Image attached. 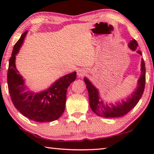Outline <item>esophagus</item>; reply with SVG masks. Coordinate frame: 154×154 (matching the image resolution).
I'll return each mask as SVG.
<instances>
[{
  "instance_id": "esophagus-1",
  "label": "esophagus",
  "mask_w": 154,
  "mask_h": 154,
  "mask_svg": "<svg viewBox=\"0 0 154 154\" xmlns=\"http://www.w3.org/2000/svg\"><path fill=\"white\" fill-rule=\"evenodd\" d=\"M86 72H87V71H85V69H79V70H78V71H77V76L79 77H83V76H84V75L86 74Z\"/></svg>"
}]
</instances>
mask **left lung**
Returning <instances> with one entry per match:
<instances>
[{
  "label": "left lung",
  "instance_id": "obj_1",
  "mask_svg": "<svg viewBox=\"0 0 154 154\" xmlns=\"http://www.w3.org/2000/svg\"><path fill=\"white\" fill-rule=\"evenodd\" d=\"M128 47L132 50L138 49V43L135 39H132L128 43ZM137 53L141 55L140 51H137ZM141 74L138 80L136 90L132 94L131 96H128L126 100H122V103L113 104H105L99 97L98 89L94 86L86 77H84V82L89 94V102L90 108L93 112L103 118H119L126 115L133 109L139 102L142 96L145 89V64L143 60H141Z\"/></svg>",
  "mask_w": 154,
  "mask_h": 154
}]
</instances>
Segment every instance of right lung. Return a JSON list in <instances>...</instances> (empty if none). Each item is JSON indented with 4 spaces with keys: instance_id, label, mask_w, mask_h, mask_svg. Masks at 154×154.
Masks as SVG:
<instances>
[{
    "instance_id": "right-lung-1",
    "label": "right lung",
    "mask_w": 154,
    "mask_h": 154,
    "mask_svg": "<svg viewBox=\"0 0 154 154\" xmlns=\"http://www.w3.org/2000/svg\"><path fill=\"white\" fill-rule=\"evenodd\" d=\"M27 31L23 33L13 49L9 59L7 83L15 107L23 116L35 122H49L58 119L65 109L67 88L77 77L76 72L56 81L48 90L34 93L27 90L24 80L15 66V56L19 51Z\"/></svg>"
}]
</instances>
